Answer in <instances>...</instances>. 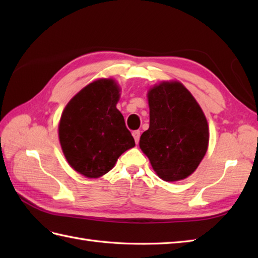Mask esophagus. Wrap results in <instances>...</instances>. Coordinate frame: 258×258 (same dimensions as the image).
Returning <instances> with one entry per match:
<instances>
[{
    "label": "esophagus",
    "instance_id": "34e87169",
    "mask_svg": "<svg viewBox=\"0 0 258 258\" xmlns=\"http://www.w3.org/2000/svg\"><path fill=\"white\" fill-rule=\"evenodd\" d=\"M132 134H133V138H134V140H135V143L138 144L139 141H140V136H141L140 131H134V132H133Z\"/></svg>",
    "mask_w": 258,
    "mask_h": 258
}]
</instances>
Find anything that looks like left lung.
I'll use <instances>...</instances> for the list:
<instances>
[{"instance_id": "obj_1", "label": "left lung", "mask_w": 258, "mask_h": 258, "mask_svg": "<svg viewBox=\"0 0 258 258\" xmlns=\"http://www.w3.org/2000/svg\"><path fill=\"white\" fill-rule=\"evenodd\" d=\"M150 127L140 147L158 177L166 182L188 177L205 156L210 132L199 103L179 82H162L147 93Z\"/></svg>"}]
</instances>
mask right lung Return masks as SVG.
<instances>
[{
    "instance_id": "obj_1",
    "label": "right lung",
    "mask_w": 258,
    "mask_h": 258,
    "mask_svg": "<svg viewBox=\"0 0 258 258\" xmlns=\"http://www.w3.org/2000/svg\"><path fill=\"white\" fill-rule=\"evenodd\" d=\"M119 87L112 79L92 82L65 106L58 139L71 167L89 178L111 171L117 158L135 146L116 108Z\"/></svg>"
}]
</instances>
